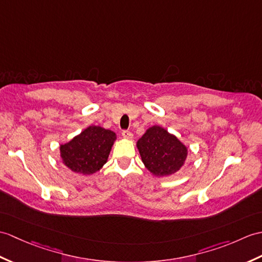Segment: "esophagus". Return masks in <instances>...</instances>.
<instances>
[{
  "label": "esophagus",
  "instance_id": "34e87169",
  "mask_svg": "<svg viewBox=\"0 0 262 262\" xmlns=\"http://www.w3.org/2000/svg\"><path fill=\"white\" fill-rule=\"evenodd\" d=\"M121 135H123L124 138H127V139L133 138V133L129 132V130H123V133H121Z\"/></svg>",
  "mask_w": 262,
  "mask_h": 262
}]
</instances>
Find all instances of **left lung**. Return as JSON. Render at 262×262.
<instances>
[{"mask_svg": "<svg viewBox=\"0 0 262 262\" xmlns=\"http://www.w3.org/2000/svg\"><path fill=\"white\" fill-rule=\"evenodd\" d=\"M137 148L146 168L156 176L174 174L183 166L187 148L160 126H153L138 139Z\"/></svg>", "mask_w": 262, "mask_h": 262, "instance_id": "8db88e82", "label": "left lung"}]
</instances>
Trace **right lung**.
<instances>
[{
  "label": "right lung",
  "mask_w": 262,
  "mask_h": 262,
  "mask_svg": "<svg viewBox=\"0 0 262 262\" xmlns=\"http://www.w3.org/2000/svg\"><path fill=\"white\" fill-rule=\"evenodd\" d=\"M115 139L114 132L89 126L69 143L60 146L61 159L75 173L93 174L107 162Z\"/></svg>",
  "instance_id": "right-lung-1"
}]
</instances>
